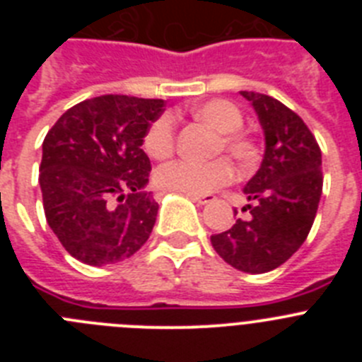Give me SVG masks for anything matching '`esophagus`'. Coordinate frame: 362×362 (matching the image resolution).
Here are the masks:
<instances>
[{"label": "esophagus", "mask_w": 362, "mask_h": 362, "mask_svg": "<svg viewBox=\"0 0 362 362\" xmlns=\"http://www.w3.org/2000/svg\"><path fill=\"white\" fill-rule=\"evenodd\" d=\"M187 196L190 197L192 201H196V203H199V204H209L216 199V197L210 196V194H204V196H197V194H187Z\"/></svg>", "instance_id": "34e87169"}]
</instances>
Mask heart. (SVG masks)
Segmentation results:
<instances>
[{
    "label": "heart",
    "instance_id": "obj_1",
    "mask_svg": "<svg viewBox=\"0 0 362 362\" xmlns=\"http://www.w3.org/2000/svg\"><path fill=\"white\" fill-rule=\"evenodd\" d=\"M190 114L217 132L214 153L226 152L233 161L248 166L257 158V145L241 127L245 123L243 112L228 99H209L190 107ZM143 146L153 159H166L175 148V119L172 114H161L146 129ZM233 179V166L226 158L212 161L177 159L161 166L156 172V183L165 190L183 194H209L221 185Z\"/></svg>",
    "mask_w": 362,
    "mask_h": 362
}]
</instances>
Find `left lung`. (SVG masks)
I'll list each match as a JSON object with an SVG mask.
<instances>
[{
  "label": "left lung",
  "mask_w": 362,
  "mask_h": 362,
  "mask_svg": "<svg viewBox=\"0 0 362 362\" xmlns=\"http://www.w3.org/2000/svg\"><path fill=\"white\" fill-rule=\"evenodd\" d=\"M264 132V158L246 183L248 219L214 233V250L238 270L264 274L288 261L308 238L322 194L321 148L306 123L277 99L241 92ZM238 214V210H235Z\"/></svg>",
  "instance_id": "8db88e82"
}]
</instances>
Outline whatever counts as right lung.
I'll use <instances>...</instances> for the list:
<instances>
[{"label": "right lung", "instance_id": "obj_1", "mask_svg": "<svg viewBox=\"0 0 362 362\" xmlns=\"http://www.w3.org/2000/svg\"><path fill=\"white\" fill-rule=\"evenodd\" d=\"M163 107V99L99 95L69 108L45 136V217L81 263L116 264L150 238L159 206L145 192L152 166L141 145Z\"/></svg>", "mask_w": 362, "mask_h": 362}]
</instances>
